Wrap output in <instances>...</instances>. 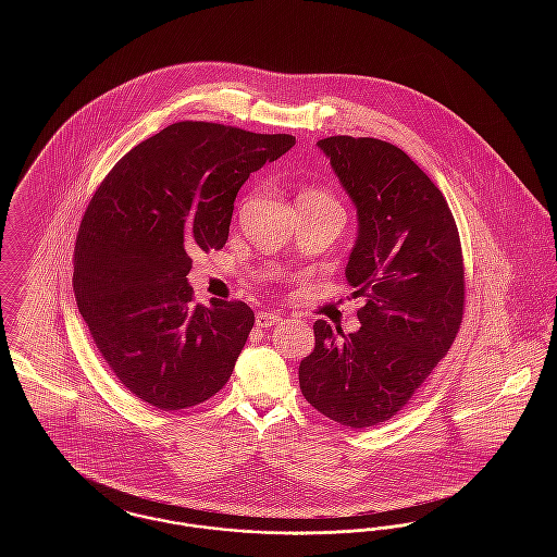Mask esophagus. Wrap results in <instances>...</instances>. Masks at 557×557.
Listing matches in <instances>:
<instances>
[{
  "label": "esophagus",
  "mask_w": 557,
  "mask_h": 557,
  "mask_svg": "<svg viewBox=\"0 0 557 557\" xmlns=\"http://www.w3.org/2000/svg\"><path fill=\"white\" fill-rule=\"evenodd\" d=\"M255 321H257L259 327H271V325H277L282 321V315L273 313V311H261V313H257Z\"/></svg>",
  "instance_id": "1"
}]
</instances>
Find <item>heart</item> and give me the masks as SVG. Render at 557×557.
<instances>
[{"label":"heart","instance_id":"heart-1","mask_svg":"<svg viewBox=\"0 0 557 557\" xmlns=\"http://www.w3.org/2000/svg\"><path fill=\"white\" fill-rule=\"evenodd\" d=\"M311 194H318V191H311Z\"/></svg>","mask_w":557,"mask_h":557}]
</instances>
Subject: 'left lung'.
Listing matches in <instances>:
<instances>
[{
    "instance_id": "1",
    "label": "left lung",
    "mask_w": 557,
    "mask_h": 557,
    "mask_svg": "<svg viewBox=\"0 0 557 557\" xmlns=\"http://www.w3.org/2000/svg\"><path fill=\"white\" fill-rule=\"evenodd\" d=\"M318 148L357 211L346 282L361 327L338 338L318 319L300 361L305 398L325 418L368 428L397 416L447 355L463 315V259L443 191L400 148L336 135Z\"/></svg>"
}]
</instances>
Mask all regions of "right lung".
<instances>
[{"instance_id":"1","label":"right lung","mask_w":557,"mask_h":557,"mask_svg":"<svg viewBox=\"0 0 557 557\" xmlns=\"http://www.w3.org/2000/svg\"><path fill=\"white\" fill-rule=\"evenodd\" d=\"M296 139L184 121L114 164L81 221L73 286L110 370L175 411L219 393L255 325L246 302H191L194 250L223 248L239 187Z\"/></svg>"}]
</instances>
